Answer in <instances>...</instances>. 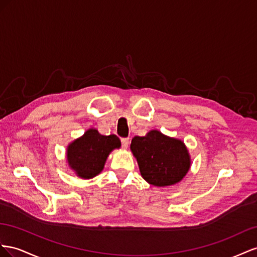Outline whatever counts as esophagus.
I'll return each mask as SVG.
<instances>
[{
	"label": "esophagus",
	"mask_w": 257,
	"mask_h": 257,
	"mask_svg": "<svg viewBox=\"0 0 257 257\" xmlns=\"http://www.w3.org/2000/svg\"><path fill=\"white\" fill-rule=\"evenodd\" d=\"M129 143H130L129 139H121V146H122L123 150H127L128 149Z\"/></svg>",
	"instance_id": "34e87169"
}]
</instances>
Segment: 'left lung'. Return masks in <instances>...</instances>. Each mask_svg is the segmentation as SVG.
<instances>
[{"instance_id":"left-lung-1","label":"left lung","mask_w":257,"mask_h":257,"mask_svg":"<svg viewBox=\"0 0 257 257\" xmlns=\"http://www.w3.org/2000/svg\"><path fill=\"white\" fill-rule=\"evenodd\" d=\"M130 150L137 159L142 178L157 187L178 184L192 166L185 143L157 129L149 131L143 137H135Z\"/></svg>"}]
</instances>
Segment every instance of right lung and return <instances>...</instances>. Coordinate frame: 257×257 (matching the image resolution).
Wrapping results in <instances>:
<instances>
[{
    "label": "right lung",
    "mask_w": 257,
    "mask_h": 257,
    "mask_svg": "<svg viewBox=\"0 0 257 257\" xmlns=\"http://www.w3.org/2000/svg\"><path fill=\"white\" fill-rule=\"evenodd\" d=\"M120 146V140L115 135L102 136L96 128H90L69 143L65 153L68 167L80 179H92L104 169L111 152Z\"/></svg>",
    "instance_id": "add662e5"
}]
</instances>
